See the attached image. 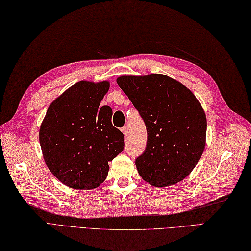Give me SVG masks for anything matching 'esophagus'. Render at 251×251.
<instances>
[{"mask_svg": "<svg viewBox=\"0 0 251 251\" xmlns=\"http://www.w3.org/2000/svg\"><path fill=\"white\" fill-rule=\"evenodd\" d=\"M122 132L125 134V135H127V126H124L123 128H122Z\"/></svg>", "mask_w": 251, "mask_h": 251, "instance_id": "esophagus-1", "label": "esophagus"}]
</instances>
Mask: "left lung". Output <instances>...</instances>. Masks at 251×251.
Wrapping results in <instances>:
<instances>
[{
	"label": "left lung",
	"instance_id": "1",
	"mask_svg": "<svg viewBox=\"0 0 251 251\" xmlns=\"http://www.w3.org/2000/svg\"><path fill=\"white\" fill-rule=\"evenodd\" d=\"M117 84L139 112L148 132L145 150L135 160L140 176L155 187L184 179L205 146L206 118L194 94L159 74L120 76Z\"/></svg>",
	"mask_w": 251,
	"mask_h": 251
}]
</instances>
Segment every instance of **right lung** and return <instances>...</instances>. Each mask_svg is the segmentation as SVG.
Listing matches in <instances>:
<instances>
[{"label":"right lung","instance_id":"add662e5","mask_svg":"<svg viewBox=\"0 0 251 251\" xmlns=\"http://www.w3.org/2000/svg\"><path fill=\"white\" fill-rule=\"evenodd\" d=\"M109 86L85 81L73 85L50 103L41 124L46 164L71 188L99 187L108 176V162L124 151L125 137L112 125V109L100 106Z\"/></svg>","mask_w":251,"mask_h":251}]
</instances>
